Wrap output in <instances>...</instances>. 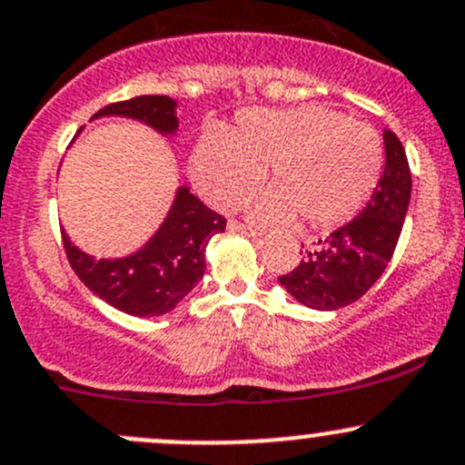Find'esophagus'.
Here are the masks:
<instances>
[{
    "mask_svg": "<svg viewBox=\"0 0 465 465\" xmlns=\"http://www.w3.org/2000/svg\"><path fill=\"white\" fill-rule=\"evenodd\" d=\"M229 229H232V232L245 233V236H258V233H261V229L241 223V220H229Z\"/></svg>",
    "mask_w": 465,
    "mask_h": 465,
    "instance_id": "34e87169",
    "label": "esophagus"
}]
</instances>
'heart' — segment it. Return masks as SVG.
<instances>
[{"label":"heart","mask_w":465,"mask_h":465,"mask_svg":"<svg viewBox=\"0 0 465 465\" xmlns=\"http://www.w3.org/2000/svg\"><path fill=\"white\" fill-rule=\"evenodd\" d=\"M383 140L372 126L325 106L249 109L227 138L207 135L192 169L204 195L233 204L256 187L270 164L273 189L256 198V213L273 223L296 216L327 229L363 209L383 173Z\"/></svg>","instance_id":"heart-1"}]
</instances>
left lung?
<instances>
[{"mask_svg":"<svg viewBox=\"0 0 465 465\" xmlns=\"http://www.w3.org/2000/svg\"><path fill=\"white\" fill-rule=\"evenodd\" d=\"M385 171L363 212L305 249L281 285L312 310H339L359 301L381 278L397 249L412 192L408 155L392 131L383 134Z\"/></svg>","mask_w":465,"mask_h":465,"instance_id":"obj_1","label":"left lung"}]
</instances>
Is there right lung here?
Segmentation results:
<instances>
[{
  "instance_id": "obj_1",
  "label": "right lung",
  "mask_w": 465,
  "mask_h": 465,
  "mask_svg": "<svg viewBox=\"0 0 465 465\" xmlns=\"http://www.w3.org/2000/svg\"><path fill=\"white\" fill-rule=\"evenodd\" d=\"M126 115L171 134L178 126L175 102L169 95H138L114 102L95 115ZM227 220L209 209L187 187L175 195L167 220L138 253L120 261H95L73 247L62 233L73 272L93 292L131 316H160L173 310L204 273V249L224 232Z\"/></svg>"
}]
</instances>
